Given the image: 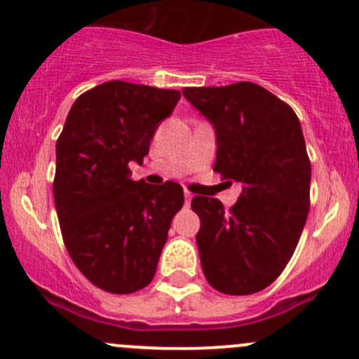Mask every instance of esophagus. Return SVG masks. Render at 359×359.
<instances>
[{
  "label": "esophagus",
  "instance_id": "esophagus-1",
  "mask_svg": "<svg viewBox=\"0 0 359 359\" xmlns=\"http://www.w3.org/2000/svg\"><path fill=\"white\" fill-rule=\"evenodd\" d=\"M184 198H186V205H191V200H193V194H191L189 191H186V193H184Z\"/></svg>",
  "mask_w": 359,
  "mask_h": 359
}]
</instances>
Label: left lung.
Here are the masks:
<instances>
[{"label":"left lung","mask_w":359,"mask_h":359,"mask_svg":"<svg viewBox=\"0 0 359 359\" xmlns=\"http://www.w3.org/2000/svg\"><path fill=\"white\" fill-rule=\"evenodd\" d=\"M182 93L215 130L213 170L241 186L231 210L217 198H193L203 273L227 295L264 290L287 267L309 213L311 161L299 118L250 81Z\"/></svg>","instance_id":"left-lung-1"}]
</instances>
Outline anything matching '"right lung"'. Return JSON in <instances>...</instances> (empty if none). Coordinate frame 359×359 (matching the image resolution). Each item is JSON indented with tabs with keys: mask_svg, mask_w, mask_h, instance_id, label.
Here are the masks:
<instances>
[{
	"mask_svg": "<svg viewBox=\"0 0 359 359\" xmlns=\"http://www.w3.org/2000/svg\"><path fill=\"white\" fill-rule=\"evenodd\" d=\"M179 100V90L106 81L76 99L57 140L53 198L64 243L76 267L109 293L151 283L184 205L180 184L132 180L128 168L142 165Z\"/></svg>",
	"mask_w": 359,
	"mask_h": 359,
	"instance_id": "obj_1",
	"label": "right lung"
}]
</instances>
